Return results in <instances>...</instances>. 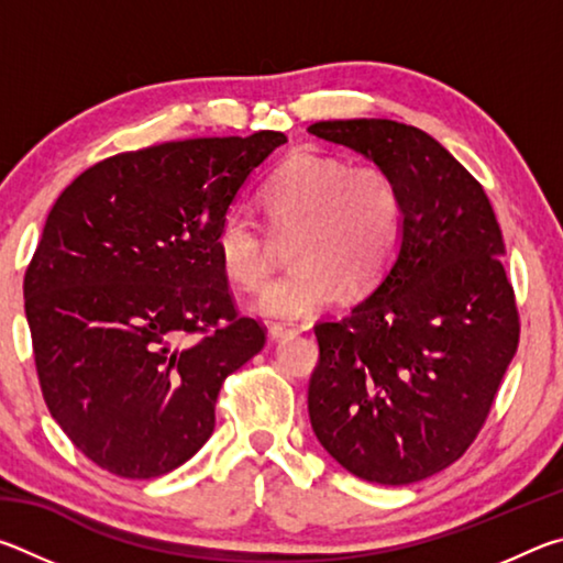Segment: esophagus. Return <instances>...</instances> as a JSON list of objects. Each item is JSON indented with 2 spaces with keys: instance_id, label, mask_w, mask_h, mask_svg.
Segmentation results:
<instances>
[{
  "instance_id": "obj_1",
  "label": "esophagus",
  "mask_w": 563,
  "mask_h": 563,
  "mask_svg": "<svg viewBox=\"0 0 563 563\" xmlns=\"http://www.w3.org/2000/svg\"><path fill=\"white\" fill-rule=\"evenodd\" d=\"M292 335H298V330L295 328H288V325H280V322H273V325L268 328V338L273 342H280V340H288Z\"/></svg>"
}]
</instances>
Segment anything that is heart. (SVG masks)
<instances>
[{
  "label": "heart",
  "mask_w": 563,
  "mask_h": 563,
  "mask_svg": "<svg viewBox=\"0 0 563 563\" xmlns=\"http://www.w3.org/2000/svg\"><path fill=\"white\" fill-rule=\"evenodd\" d=\"M275 235H292V273L265 285L253 312L298 322L328 310L345 295L383 278L402 241L405 203L395 176L379 164L298 151L261 190ZM223 273L243 290H258L271 273V245L251 216L231 211L216 231Z\"/></svg>",
  "instance_id": "heart-1"
}]
</instances>
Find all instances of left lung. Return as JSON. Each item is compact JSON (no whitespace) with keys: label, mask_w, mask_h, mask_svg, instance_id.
Returning a JSON list of instances; mask_svg holds the SVG:
<instances>
[{"label":"left lung","mask_w":563,"mask_h":563,"mask_svg":"<svg viewBox=\"0 0 563 563\" xmlns=\"http://www.w3.org/2000/svg\"><path fill=\"white\" fill-rule=\"evenodd\" d=\"M308 131L385 166L405 203L399 251L375 290L316 325L312 432L360 479H427L470 450L519 345L497 216L430 133L389 119Z\"/></svg>","instance_id":"left-lung-1"}]
</instances>
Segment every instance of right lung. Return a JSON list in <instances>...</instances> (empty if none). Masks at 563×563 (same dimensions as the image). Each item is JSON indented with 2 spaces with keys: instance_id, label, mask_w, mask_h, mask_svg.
Here are the masks:
<instances>
[{
  "instance_id": "obj_1",
  "label": "right lung",
  "mask_w": 563,
  "mask_h": 563,
  "mask_svg": "<svg viewBox=\"0 0 563 563\" xmlns=\"http://www.w3.org/2000/svg\"><path fill=\"white\" fill-rule=\"evenodd\" d=\"M280 131L99 161L56 198L24 275L44 402L93 464L151 479L216 427L223 379L265 330L238 318L216 231Z\"/></svg>"
}]
</instances>
